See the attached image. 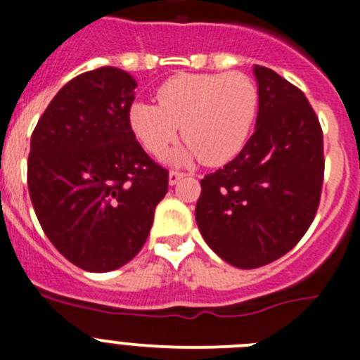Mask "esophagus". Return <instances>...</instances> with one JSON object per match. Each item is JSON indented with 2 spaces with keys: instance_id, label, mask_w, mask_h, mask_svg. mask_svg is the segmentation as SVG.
<instances>
[{
  "instance_id": "obj_1",
  "label": "esophagus",
  "mask_w": 360,
  "mask_h": 360,
  "mask_svg": "<svg viewBox=\"0 0 360 360\" xmlns=\"http://www.w3.org/2000/svg\"><path fill=\"white\" fill-rule=\"evenodd\" d=\"M184 176H186L184 173H178V171H171L169 176H167V180H169V186H176V184L180 182Z\"/></svg>"
}]
</instances>
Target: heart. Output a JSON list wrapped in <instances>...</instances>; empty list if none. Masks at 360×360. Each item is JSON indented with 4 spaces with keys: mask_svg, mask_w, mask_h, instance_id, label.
I'll return each mask as SVG.
<instances>
[{
    "mask_svg": "<svg viewBox=\"0 0 360 360\" xmlns=\"http://www.w3.org/2000/svg\"><path fill=\"white\" fill-rule=\"evenodd\" d=\"M157 102L138 101L129 108V125L138 141L159 155L182 125L187 139L164 159L174 166L200 159L217 166L244 148L258 112V88L237 72L178 74L157 90Z\"/></svg>",
    "mask_w": 360,
    "mask_h": 360,
    "instance_id": "heart-1",
    "label": "heart"
}]
</instances>
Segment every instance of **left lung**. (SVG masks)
I'll return each mask as SVG.
<instances>
[{
    "mask_svg": "<svg viewBox=\"0 0 360 360\" xmlns=\"http://www.w3.org/2000/svg\"><path fill=\"white\" fill-rule=\"evenodd\" d=\"M255 134L222 169L201 180L196 222L208 248L256 269L295 248L313 222L323 184V134L302 91L255 65Z\"/></svg>",
    "mask_w": 360,
    "mask_h": 360,
    "instance_id": "8db88e82",
    "label": "left lung"
}]
</instances>
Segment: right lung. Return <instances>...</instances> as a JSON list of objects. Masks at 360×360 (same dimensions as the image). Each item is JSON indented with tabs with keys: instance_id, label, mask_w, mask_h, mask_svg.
Masks as SVG:
<instances>
[{
	"instance_id": "right-lung-1",
	"label": "right lung",
	"mask_w": 360,
	"mask_h": 360,
	"mask_svg": "<svg viewBox=\"0 0 360 360\" xmlns=\"http://www.w3.org/2000/svg\"><path fill=\"white\" fill-rule=\"evenodd\" d=\"M136 86L122 68L84 72L58 91L32 136L28 189L37 219L54 248L88 272L131 262L167 193V171L129 125Z\"/></svg>"
}]
</instances>
